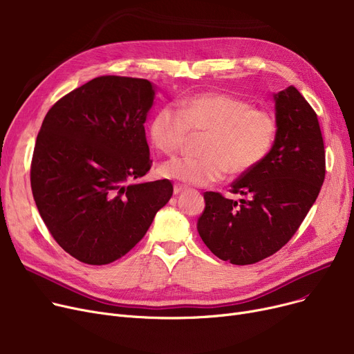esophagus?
<instances>
[{"instance_id":"esophagus-1","label":"esophagus","mask_w":354,"mask_h":354,"mask_svg":"<svg viewBox=\"0 0 354 354\" xmlns=\"http://www.w3.org/2000/svg\"><path fill=\"white\" fill-rule=\"evenodd\" d=\"M187 191H188V188L183 187V185H179V183H176L175 187H174V194H175V195H178V194H180V192H187Z\"/></svg>"}]
</instances>
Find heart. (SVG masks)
<instances>
[{"instance_id":"1","label":"heart","mask_w":354,"mask_h":354,"mask_svg":"<svg viewBox=\"0 0 354 354\" xmlns=\"http://www.w3.org/2000/svg\"><path fill=\"white\" fill-rule=\"evenodd\" d=\"M278 132L275 115L252 107L227 93H199L178 103V110L160 107L149 123V139L165 155L180 151L188 133H203L199 158H175L160 165L163 178L188 185L238 176L261 163Z\"/></svg>"}]
</instances>
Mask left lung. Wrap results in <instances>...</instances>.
<instances>
[{"mask_svg": "<svg viewBox=\"0 0 354 354\" xmlns=\"http://www.w3.org/2000/svg\"><path fill=\"white\" fill-rule=\"evenodd\" d=\"M278 132L268 156L231 185L239 202L205 192L198 232L218 258L255 264L281 250L300 228L326 176L319 119L294 86L274 95Z\"/></svg>", "mask_w": 354, "mask_h": 354, "instance_id": "obj_1", "label": "left lung"}]
</instances>
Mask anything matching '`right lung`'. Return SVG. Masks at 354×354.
<instances>
[{
  "mask_svg": "<svg viewBox=\"0 0 354 354\" xmlns=\"http://www.w3.org/2000/svg\"><path fill=\"white\" fill-rule=\"evenodd\" d=\"M155 90L100 76L47 111L31 160V191L51 236L90 266L113 263L145 236L174 194L171 180L135 182L152 166L145 126Z\"/></svg>",
  "mask_w": 354,
  "mask_h": 354,
  "instance_id": "right-lung-1",
  "label": "right lung"
}]
</instances>
